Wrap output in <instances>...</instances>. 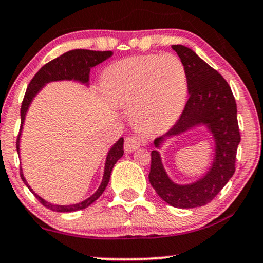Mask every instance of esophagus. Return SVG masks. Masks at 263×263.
Here are the masks:
<instances>
[{"label": "esophagus", "instance_id": "34e87169", "mask_svg": "<svg viewBox=\"0 0 263 263\" xmlns=\"http://www.w3.org/2000/svg\"><path fill=\"white\" fill-rule=\"evenodd\" d=\"M142 146V140L137 136H128L125 140V151L126 152H134Z\"/></svg>", "mask_w": 263, "mask_h": 263}]
</instances>
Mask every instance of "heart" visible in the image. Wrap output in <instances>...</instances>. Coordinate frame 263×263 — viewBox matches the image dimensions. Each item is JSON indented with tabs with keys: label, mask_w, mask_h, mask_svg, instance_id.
<instances>
[{
	"label": "heart",
	"mask_w": 263,
	"mask_h": 263,
	"mask_svg": "<svg viewBox=\"0 0 263 263\" xmlns=\"http://www.w3.org/2000/svg\"><path fill=\"white\" fill-rule=\"evenodd\" d=\"M102 84L115 104L132 106V122L146 135L170 128L188 95L185 69L174 54L121 60L105 70Z\"/></svg>",
	"instance_id": "b5f03b06"
}]
</instances>
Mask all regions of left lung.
Returning <instances> with one entry per match:
<instances>
[{"instance_id": "obj_1", "label": "left lung", "mask_w": 263, "mask_h": 263, "mask_svg": "<svg viewBox=\"0 0 263 263\" xmlns=\"http://www.w3.org/2000/svg\"><path fill=\"white\" fill-rule=\"evenodd\" d=\"M172 48L185 69L189 99L178 121L164 136L156 138L155 146L159 147L165 137L177 136L204 123L215 140V158L201 179L188 185H178L168 178L159 153L152 151L148 179L165 203L180 209H190L210 203L234 176L241 136L236 101L228 81L190 48L179 44L172 45Z\"/></svg>"}]
</instances>
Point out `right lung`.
I'll return each instance as SVG.
<instances>
[{"label":"right lung","instance_id":"1","mask_svg":"<svg viewBox=\"0 0 263 263\" xmlns=\"http://www.w3.org/2000/svg\"><path fill=\"white\" fill-rule=\"evenodd\" d=\"M111 55H112V52H111V50H106V52H96V50L87 49H74L70 50V52L62 54L58 58L50 60L49 63H47V64L39 69L38 73L33 77L31 83L28 84V87H27L25 93V98H23L22 101V106H21V128L16 142L17 152H20V136L21 131H22L23 122H25L27 110H28L33 98L37 95L39 90H41L45 84L49 83V81L57 80H78L84 84H87L89 83L90 69H91L92 66L100 64V63L106 60L107 58H110ZM122 156L123 138H120V140L114 144V147L110 149V152H108V155L106 157L104 178H102V182L100 184V186H99V189L93 193L91 197L87 198L86 200L74 205H54L48 203L44 199H42L39 195L35 194L31 186L27 184L25 177H23L22 170H21V178H22V180L25 182L26 185L28 186V189L37 197L38 200L41 201L45 208H48V209L53 211H58V213H71V211L85 209L89 205H91L96 199L100 198V195L104 193L105 188L107 186L108 180H110V176L111 172H112L114 165L116 164V162L119 161Z\"/></svg>","mask_w":263,"mask_h":263}]
</instances>
